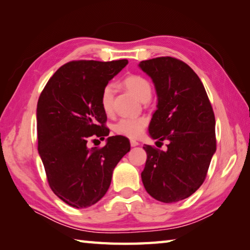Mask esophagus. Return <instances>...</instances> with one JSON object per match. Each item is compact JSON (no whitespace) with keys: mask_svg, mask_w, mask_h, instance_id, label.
<instances>
[{"mask_svg":"<svg viewBox=\"0 0 250 250\" xmlns=\"http://www.w3.org/2000/svg\"><path fill=\"white\" fill-rule=\"evenodd\" d=\"M130 145H131V146H137L140 145V143H139L138 141H135V140H131Z\"/></svg>","mask_w":250,"mask_h":250,"instance_id":"obj_1","label":"esophagus"}]
</instances>
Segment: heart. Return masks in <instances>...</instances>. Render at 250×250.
<instances>
[{"label": "heart", "instance_id": "b5f03b06", "mask_svg": "<svg viewBox=\"0 0 250 250\" xmlns=\"http://www.w3.org/2000/svg\"><path fill=\"white\" fill-rule=\"evenodd\" d=\"M125 86L130 90L142 103L149 101L152 95V86L149 80L140 75H131L125 79ZM113 95H115V87L112 83L105 84L101 91L100 103L104 112L110 113L113 108ZM147 125L146 118H122L113 126L116 132L120 135L128 138H138L142 134L143 130Z\"/></svg>", "mask_w": 250, "mask_h": 250}]
</instances>
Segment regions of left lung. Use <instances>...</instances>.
<instances>
[{"mask_svg": "<svg viewBox=\"0 0 250 250\" xmlns=\"http://www.w3.org/2000/svg\"><path fill=\"white\" fill-rule=\"evenodd\" d=\"M158 96L149 133L167 150L145 146L146 162L142 183L150 195L163 203L191 196L205 181L216 151L215 116L201 79L191 67L173 57L142 61Z\"/></svg>", "mask_w": 250, "mask_h": 250, "instance_id": "obj_1", "label": "left lung"}]
</instances>
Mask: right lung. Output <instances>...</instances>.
Listing matches in <instances>:
<instances>
[{"label":"right lung","mask_w":250,"mask_h":250,"mask_svg":"<svg viewBox=\"0 0 250 250\" xmlns=\"http://www.w3.org/2000/svg\"><path fill=\"white\" fill-rule=\"evenodd\" d=\"M128 64L76 61L55 73L37 103L39 153L52 191L76 208L96 204L107 193L113 168L130 151L122 135L108 137L100 149L86 146L90 136L109 135L101 91Z\"/></svg>","instance_id":"add662e5"}]
</instances>
